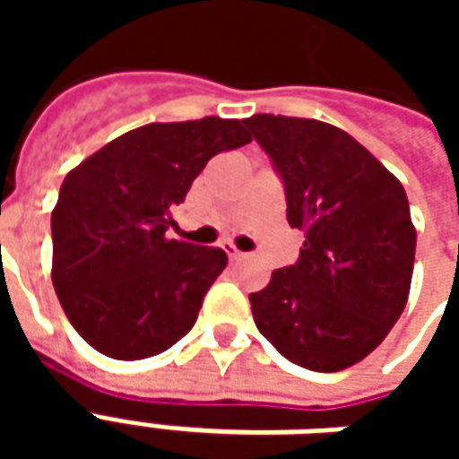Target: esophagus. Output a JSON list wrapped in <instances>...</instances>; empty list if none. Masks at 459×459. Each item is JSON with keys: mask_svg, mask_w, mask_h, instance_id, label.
Returning a JSON list of instances; mask_svg holds the SVG:
<instances>
[{"mask_svg": "<svg viewBox=\"0 0 459 459\" xmlns=\"http://www.w3.org/2000/svg\"><path fill=\"white\" fill-rule=\"evenodd\" d=\"M223 250L229 253L230 260H240V258H243V253H240V250H236V246H230V243H223Z\"/></svg>", "mask_w": 459, "mask_h": 459, "instance_id": "1", "label": "esophagus"}]
</instances>
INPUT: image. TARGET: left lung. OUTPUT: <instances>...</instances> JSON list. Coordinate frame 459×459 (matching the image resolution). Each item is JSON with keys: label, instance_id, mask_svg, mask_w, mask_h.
Returning a JSON list of instances; mask_svg holds the SVG:
<instances>
[{"label": "left lung", "instance_id": "8db88e82", "mask_svg": "<svg viewBox=\"0 0 459 459\" xmlns=\"http://www.w3.org/2000/svg\"><path fill=\"white\" fill-rule=\"evenodd\" d=\"M278 171L288 223L305 230L295 265L253 292L270 344L309 371H342L381 344L408 299L415 229L401 181L334 125L282 115L243 120Z\"/></svg>", "mask_w": 459, "mask_h": 459}]
</instances>
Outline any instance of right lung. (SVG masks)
<instances>
[{
  "mask_svg": "<svg viewBox=\"0 0 459 459\" xmlns=\"http://www.w3.org/2000/svg\"><path fill=\"white\" fill-rule=\"evenodd\" d=\"M250 140L240 120L152 122L65 177L51 213V278L65 317L100 354L137 361L189 334L229 255L171 240V209L211 157Z\"/></svg>",
  "mask_w": 459,
  "mask_h": 459,
  "instance_id": "right-lung-1",
  "label": "right lung"
}]
</instances>
